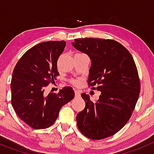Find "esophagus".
Masks as SVG:
<instances>
[{
  "instance_id": "1",
  "label": "esophagus",
  "mask_w": 154,
  "mask_h": 154,
  "mask_svg": "<svg viewBox=\"0 0 154 154\" xmlns=\"http://www.w3.org/2000/svg\"><path fill=\"white\" fill-rule=\"evenodd\" d=\"M75 97H79L80 96V91L79 90H75Z\"/></svg>"
}]
</instances>
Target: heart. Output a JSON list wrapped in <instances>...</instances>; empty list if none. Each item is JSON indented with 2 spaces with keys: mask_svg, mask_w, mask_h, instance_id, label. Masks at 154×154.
Returning a JSON list of instances; mask_svg holds the SVG:
<instances>
[{
  "mask_svg": "<svg viewBox=\"0 0 154 154\" xmlns=\"http://www.w3.org/2000/svg\"><path fill=\"white\" fill-rule=\"evenodd\" d=\"M72 82L73 84H75V85H78V84L79 83V80H73Z\"/></svg>",
  "mask_w": 154,
  "mask_h": 154,
  "instance_id": "heart-1",
  "label": "heart"
}]
</instances>
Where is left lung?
I'll return each instance as SVG.
<instances>
[{
  "mask_svg": "<svg viewBox=\"0 0 154 154\" xmlns=\"http://www.w3.org/2000/svg\"><path fill=\"white\" fill-rule=\"evenodd\" d=\"M72 45L89 57L88 82L101 92L96 103L82 94L85 106L76 116L77 126L92 140L114 135L130 119L140 92L133 57L124 46L110 39H75Z\"/></svg>",
  "mask_w": 154,
  "mask_h": 154,
  "instance_id": "left-lung-1",
  "label": "left lung"
}]
</instances>
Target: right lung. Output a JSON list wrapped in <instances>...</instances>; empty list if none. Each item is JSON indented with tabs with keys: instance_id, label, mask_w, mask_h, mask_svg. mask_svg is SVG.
<instances>
[{
	"instance_id": "obj_1",
	"label": "right lung",
	"mask_w": 154,
	"mask_h": 154,
	"mask_svg": "<svg viewBox=\"0 0 154 154\" xmlns=\"http://www.w3.org/2000/svg\"><path fill=\"white\" fill-rule=\"evenodd\" d=\"M65 41L42 42L22 55L12 74L11 105L19 118L34 129L49 127L56 121L64 105L74 99L72 87L46 95L45 88L59 75L57 61Z\"/></svg>"
}]
</instances>
